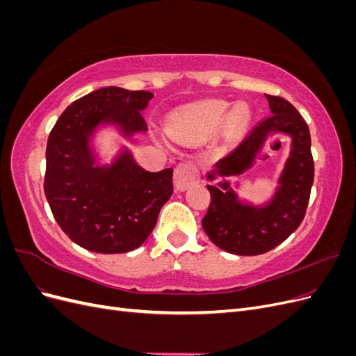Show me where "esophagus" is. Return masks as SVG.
I'll list each match as a JSON object with an SVG mask.
<instances>
[{"label": "esophagus", "mask_w": 356, "mask_h": 356, "mask_svg": "<svg viewBox=\"0 0 356 356\" xmlns=\"http://www.w3.org/2000/svg\"><path fill=\"white\" fill-rule=\"evenodd\" d=\"M200 181L199 169L193 163H181L175 169L174 184L177 191H186L190 186L197 184Z\"/></svg>", "instance_id": "34e87169"}]
</instances>
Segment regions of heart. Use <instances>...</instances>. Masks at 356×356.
<instances>
[{
    "mask_svg": "<svg viewBox=\"0 0 356 356\" xmlns=\"http://www.w3.org/2000/svg\"><path fill=\"white\" fill-rule=\"evenodd\" d=\"M225 113H227V106H225L224 104H212V105H208L207 108H203L199 113L197 120L202 124L217 126V124H220L224 120ZM243 117H245V113H242L241 110H236L233 113V120L234 122L242 120Z\"/></svg>",
    "mask_w": 356,
    "mask_h": 356,
    "instance_id": "1",
    "label": "heart"
}]
</instances>
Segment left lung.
Here are the masks:
<instances>
[{"label": "left lung", "mask_w": 356, "mask_h": 356, "mask_svg": "<svg viewBox=\"0 0 356 356\" xmlns=\"http://www.w3.org/2000/svg\"><path fill=\"white\" fill-rule=\"evenodd\" d=\"M272 115L258 124L254 132L233 152L221 159L208 179L239 177L254 163L268 134L291 136V152L285 161L277 188L266 204L239 200L229 181L207 186L211 203L202 220L208 238L221 250L236 255H260L281 245L294 233L305 218L310 188L314 184V157L310 152V132L303 117L281 96L266 95Z\"/></svg>", "instance_id": "left-lung-1"}]
</instances>
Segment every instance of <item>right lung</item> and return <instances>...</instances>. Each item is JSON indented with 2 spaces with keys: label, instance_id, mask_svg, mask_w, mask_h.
<instances>
[{
  "label": "right lung",
  "instance_id": "add662e5",
  "mask_svg": "<svg viewBox=\"0 0 356 356\" xmlns=\"http://www.w3.org/2000/svg\"><path fill=\"white\" fill-rule=\"evenodd\" d=\"M152 92L104 88L74 101L47 139L44 193L68 238L92 252L136 250L153 232L174 193L170 168L148 172L122 149L111 165H98L90 145L96 129L114 124L124 138L147 132L143 111Z\"/></svg>",
  "mask_w": 356,
  "mask_h": 356
}]
</instances>
